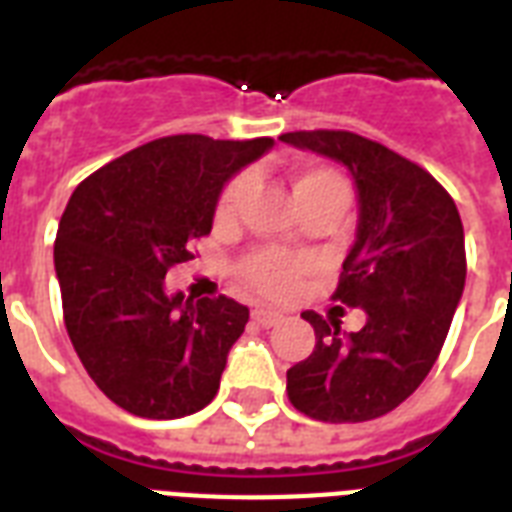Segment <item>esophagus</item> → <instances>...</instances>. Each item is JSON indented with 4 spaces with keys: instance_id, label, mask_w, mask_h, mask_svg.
Masks as SVG:
<instances>
[{
    "instance_id": "obj_1",
    "label": "esophagus",
    "mask_w": 512,
    "mask_h": 512,
    "mask_svg": "<svg viewBox=\"0 0 512 512\" xmlns=\"http://www.w3.org/2000/svg\"><path fill=\"white\" fill-rule=\"evenodd\" d=\"M252 321H255V324H260V327L271 329V327H276V324H281V321H284V316H281L279 311H268V308H255V311H252Z\"/></svg>"
}]
</instances>
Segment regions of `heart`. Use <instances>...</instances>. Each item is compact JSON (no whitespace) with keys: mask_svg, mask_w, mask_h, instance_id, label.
Here are the masks:
<instances>
[{"mask_svg":"<svg viewBox=\"0 0 512 512\" xmlns=\"http://www.w3.org/2000/svg\"><path fill=\"white\" fill-rule=\"evenodd\" d=\"M247 188V175L231 177V180L223 185V191H220L215 204L217 223H228V220L236 217ZM292 188H295V196L297 201H300V207L319 199H335L340 201L342 207H348L350 201L348 180H345L337 170H332V167H316V164L300 167V170L295 172V177H292ZM305 273H308V265H305L303 260L281 255V252H273V249L255 252V255L247 257L239 268L241 281H244L252 292H257L260 297H268V300H284V297L292 295V292L300 287V281L305 279Z\"/></svg>","mask_w":512,"mask_h":512,"instance_id":"b5f03b06","label":"heart"}]
</instances>
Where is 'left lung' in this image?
Here are the masks:
<instances>
[{
  "mask_svg": "<svg viewBox=\"0 0 512 512\" xmlns=\"http://www.w3.org/2000/svg\"><path fill=\"white\" fill-rule=\"evenodd\" d=\"M284 143L337 159L358 188L356 244L332 300L366 313L358 332L305 311L316 348L287 372L297 412L366 422L393 412L436 364L465 289V231L444 185L420 164L348 130H300Z\"/></svg>",
  "mask_w": 512,
  "mask_h": 512,
  "instance_id": "obj_1",
  "label": "left lung"
}]
</instances>
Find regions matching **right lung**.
Instances as JSON below:
<instances>
[{
    "instance_id": "right-lung-1",
    "label": "right lung",
    "mask_w": 512,
    "mask_h": 512,
    "mask_svg": "<svg viewBox=\"0 0 512 512\" xmlns=\"http://www.w3.org/2000/svg\"><path fill=\"white\" fill-rule=\"evenodd\" d=\"M271 146L170 135L108 162L71 193L55 236L63 321L92 382L124 412L175 420L215 398L247 305L170 297L164 276L209 236L225 180Z\"/></svg>"
}]
</instances>
